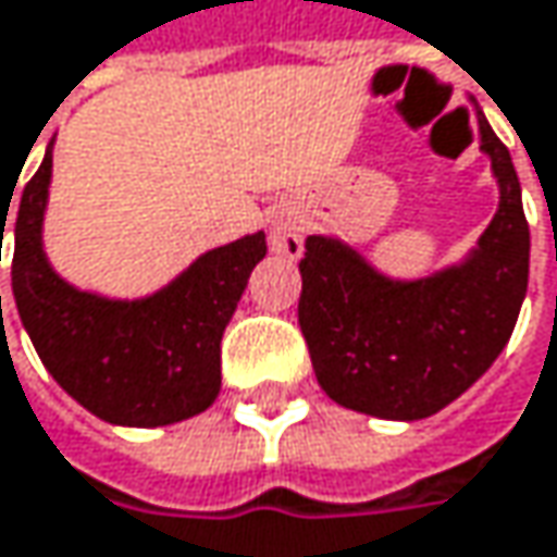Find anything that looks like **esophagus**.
<instances>
[{"instance_id": "1", "label": "esophagus", "mask_w": 557, "mask_h": 557, "mask_svg": "<svg viewBox=\"0 0 557 557\" xmlns=\"http://www.w3.org/2000/svg\"><path fill=\"white\" fill-rule=\"evenodd\" d=\"M268 242H271V251H274V255H283V258H299V251H302L299 228H296V223L283 220V216H277V220H274Z\"/></svg>"}]
</instances>
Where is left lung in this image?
<instances>
[{
  "label": "left lung",
  "mask_w": 557,
  "mask_h": 557,
  "mask_svg": "<svg viewBox=\"0 0 557 557\" xmlns=\"http://www.w3.org/2000/svg\"><path fill=\"white\" fill-rule=\"evenodd\" d=\"M479 136L500 203L462 264L392 280L341 238H306L299 329L331 401L421 421L456 401L507 347L530 283V226L510 152L481 111Z\"/></svg>",
  "instance_id": "left-lung-1"
}]
</instances>
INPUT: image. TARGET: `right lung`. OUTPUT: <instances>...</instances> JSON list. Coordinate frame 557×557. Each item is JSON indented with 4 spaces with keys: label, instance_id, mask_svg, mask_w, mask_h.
I'll return each mask as SVG.
<instances>
[{
    "label": "right lung",
    "instance_id": "right-lung-1",
    "mask_svg": "<svg viewBox=\"0 0 557 557\" xmlns=\"http://www.w3.org/2000/svg\"><path fill=\"white\" fill-rule=\"evenodd\" d=\"M50 175L53 143L22 190L12 255V293L37 357L108 424L165 428L207 411L223 382V331L255 264L268 255L264 232L200 255L152 296L108 299L66 283L44 255ZM5 216L9 207L2 223Z\"/></svg>",
    "mask_w": 557,
    "mask_h": 557
}]
</instances>
